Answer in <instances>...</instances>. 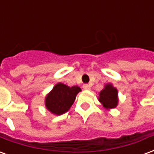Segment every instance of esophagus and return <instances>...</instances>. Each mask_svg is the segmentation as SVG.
Masks as SVG:
<instances>
[{
	"label": "esophagus",
	"mask_w": 154,
	"mask_h": 154,
	"mask_svg": "<svg viewBox=\"0 0 154 154\" xmlns=\"http://www.w3.org/2000/svg\"><path fill=\"white\" fill-rule=\"evenodd\" d=\"M83 89L84 90H90V86H89V85H88V84H84L83 85Z\"/></svg>",
	"instance_id": "1"
}]
</instances>
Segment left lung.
<instances>
[{"mask_svg":"<svg viewBox=\"0 0 154 154\" xmlns=\"http://www.w3.org/2000/svg\"><path fill=\"white\" fill-rule=\"evenodd\" d=\"M117 94L118 91L116 88L112 87L110 84H107L99 94V100L106 109L115 108L118 103Z\"/></svg>","mask_w":154,"mask_h":154,"instance_id":"obj_1","label":"left lung"}]
</instances>
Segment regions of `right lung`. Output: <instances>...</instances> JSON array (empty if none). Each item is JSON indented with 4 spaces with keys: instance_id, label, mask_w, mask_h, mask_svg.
<instances>
[{
    "instance_id": "add662e5",
    "label": "right lung",
    "mask_w": 154,
    "mask_h": 154,
    "mask_svg": "<svg viewBox=\"0 0 154 154\" xmlns=\"http://www.w3.org/2000/svg\"><path fill=\"white\" fill-rule=\"evenodd\" d=\"M79 91L81 88L77 86L69 87L63 83L57 84L46 97L47 109L57 116L66 113L73 104Z\"/></svg>"
}]
</instances>
